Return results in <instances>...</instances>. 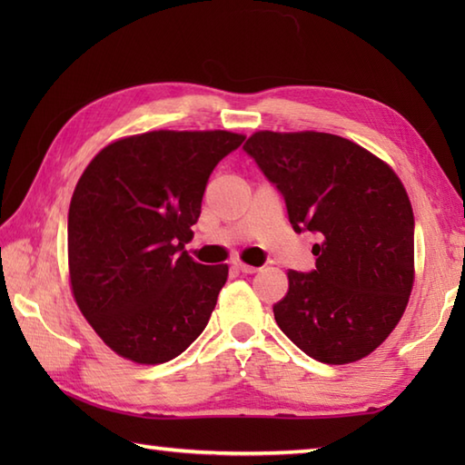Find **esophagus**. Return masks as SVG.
<instances>
[{
  "instance_id": "34e87169",
  "label": "esophagus",
  "mask_w": 465,
  "mask_h": 465,
  "mask_svg": "<svg viewBox=\"0 0 465 465\" xmlns=\"http://www.w3.org/2000/svg\"><path fill=\"white\" fill-rule=\"evenodd\" d=\"M233 268L238 270V272H242V273H255V272L260 270V268H253V265H248V263H243V262H233Z\"/></svg>"
}]
</instances>
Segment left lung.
Listing matches in <instances>:
<instances>
[{
	"mask_svg": "<svg viewBox=\"0 0 465 465\" xmlns=\"http://www.w3.org/2000/svg\"><path fill=\"white\" fill-rule=\"evenodd\" d=\"M285 202L295 233L320 235L315 270L288 272L280 330L323 363L371 353L396 328L413 283V212L388 163L345 137L258 132L243 145Z\"/></svg>",
	"mask_w": 465,
	"mask_h": 465,
	"instance_id": "obj_1",
	"label": "left lung"
}]
</instances>
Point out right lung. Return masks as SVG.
<instances>
[{
  "label": "right lung",
  "mask_w": 465,
  "mask_h": 465,
  "mask_svg": "<svg viewBox=\"0 0 465 465\" xmlns=\"http://www.w3.org/2000/svg\"><path fill=\"white\" fill-rule=\"evenodd\" d=\"M230 132H147L110 143L85 167L67 213L74 298L110 348L163 363L197 340L227 265L183 252L213 167L238 150Z\"/></svg>",
  "instance_id": "right-lung-1"
}]
</instances>
